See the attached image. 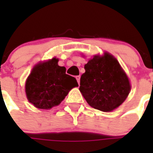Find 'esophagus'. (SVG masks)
I'll return each mask as SVG.
<instances>
[{
  "label": "esophagus",
  "mask_w": 153,
  "mask_h": 153,
  "mask_svg": "<svg viewBox=\"0 0 153 153\" xmlns=\"http://www.w3.org/2000/svg\"><path fill=\"white\" fill-rule=\"evenodd\" d=\"M76 80H77V83H79V79H80V76H76Z\"/></svg>",
  "instance_id": "obj_1"
}]
</instances>
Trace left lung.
Instances as JSON below:
<instances>
[{"mask_svg":"<svg viewBox=\"0 0 153 153\" xmlns=\"http://www.w3.org/2000/svg\"><path fill=\"white\" fill-rule=\"evenodd\" d=\"M80 90L90 106L109 112L120 106L130 91V83L120 63L112 55L95 56L84 66Z\"/></svg>","mask_w":153,"mask_h":153,"instance_id":"1","label":"left lung"}]
</instances>
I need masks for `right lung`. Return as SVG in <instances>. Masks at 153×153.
Segmentation results:
<instances>
[{
    "mask_svg": "<svg viewBox=\"0 0 153 153\" xmlns=\"http://www.w3.org/2000/svg\"><path fill=\"white\" fill-rule=\"evenodd\" d=\"M58 59L36 65L27 79L25 91L30 102L39 109H51L60 103L69 91L78 86L76 79L58 66Z\"/></svg>",
    "mask_w": 153,
    "mask_h": 153,
    "instance_id": "1",
    "label": "right lung"
}]
</instances>
